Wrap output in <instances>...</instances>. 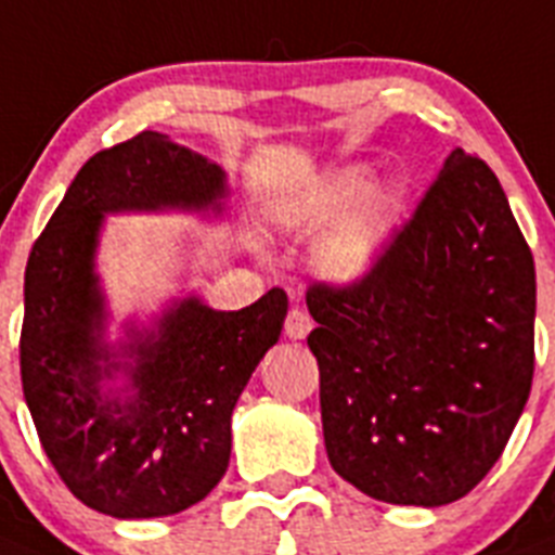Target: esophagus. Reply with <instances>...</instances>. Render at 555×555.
<instances>
[{
	"instance_id": "34e87169",
	"label": "esophagus",
	"mask_w": 555,
	"mask_h": 555,
	"mask_svg": "<svg viewBox=\"0 0 555 555\" xmlns=\"http://www.w3.org/2000/svg\"><path fill=\"white\" fill-rule=\"evenodd\" d=\"M312 330V318L307 315L305 310H291L287 312V321H284V335L291 337V340H305Z\"/></svg>"
}]
</instances>
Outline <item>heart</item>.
<instances>
[{
	"label": "heart",
	"instance_id": "b5f03b06",
	"mask_svg": "<svg viewBox=\"0 0 555 555\" xmlns=\"http://www.w3.org/2000/svg\"><path fill=\"white\" fill-rule=\"evenodd\" d=\"M369 184L360 164L340 167L284 201L273 220L284 234L310 237L330 225L315 250L321 279L337 287L360 284L377 271L388 254L397 223L399 197L391 186Z\"/></svg>",
	"mask_w": 555,
	"mask_h": 555
}]
</instances>
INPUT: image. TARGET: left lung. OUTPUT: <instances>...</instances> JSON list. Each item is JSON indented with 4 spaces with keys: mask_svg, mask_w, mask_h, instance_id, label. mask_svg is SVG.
<instances>
[{
    "mask_svg": "<svg viewBox=\"0 0 555 555\" xmlns=\"http://www.w3.org/2000/svg\"><path fill=\"white\" fill-rule=\"evenodd\" d=\"M307 310L332 469L393 505L469 494L533 379L537 271L498 176L455 147L377 271Z\"/></svg>",
    "mask_w": 555,
    "mask_h": 555,
    "instance_id": "1",
    "label": "left lung"
}]
</instances>
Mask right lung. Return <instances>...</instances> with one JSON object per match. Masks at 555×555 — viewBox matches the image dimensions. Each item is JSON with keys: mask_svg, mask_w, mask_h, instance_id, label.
Instances as JSON below:
<instances>
[{"mask_svg": "<svg viewBox=\"0 0 555 555\" xmlns=\"http://www.w3.org/2000/svg\"><path fill=\"white\" fill-rule=\"evenodd\" d=\"M220 164L158 131L80 167L24 271L22 388L47 457L80 503L117 519L170 517L229 469L231 413L282 335L287 296L243 310L170 298L108 340L98 250L108 215H225Z\"/></svg>", "mask_w": 555, "mask_h": 555, "instance_id": "1", "label": "right lung"}]
</instances>
